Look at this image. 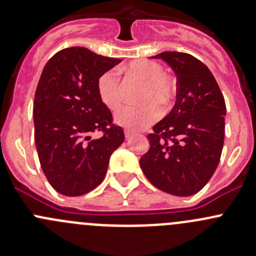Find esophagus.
Here are the masks:
<instances>
[{
	"label": "esophagus",
	"mask_w": 256,
	"mask_h": 256,
	"mask_svg": "<svg viewBox=\"0 0 256 256\" xmlns=\"http://www.w3.org/2000/svg\"><path fill=\"white\" fill-rule=\"evenodd\" d=\"M132 135H134V134L131 132V131H128V130H125V138H128H128H132Z\"/></svg>",
	"instance_id": "esophagus-1"
}]
</instances>
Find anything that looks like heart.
<instances>
[{
    "label": "heart",
    "mask_w": 256,
    "mask_h": 256,
    "mask_svg": "<svg viewBox=\"0 0 256 256\" xmlns=\"http://www.w3.org/2000/svg\"><path fill=\"white\" fill-rule=\"evenodd\" d=\"M125 70L128 76L144 82L141 99L147 102L140 106L122 108L115 115V122L130 130H141L158 118L161 108L157 101L164 106L171 104L176 96V82L164 73L161 64L150 59L130 62ZM96 90L100 102L108 109L118 110L120 108L122 102L120 86L112 70L106 72L98 79Z\"/></svg>",
    "instance_id": "heart-1"
}]
</instances>
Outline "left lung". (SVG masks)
<instances>
[{
	"label": "left lung",
	"mask_w": 256,
	"mask_h": 256,
	"mask_svg": "<svg viewBox=\"0 0 256 256\" xmlns=\"http://www.w3.org/2000/svg\"><path fill=\"white\" fill-rule=\"evenodd\" d=\"M166 62L177 76L174 109L147 136L150 150L140 166L156 188L187 197L200 192L213 176L224 144L223 94L206 64L180 52L151 56Z\"/></svg>",
	"instance_id": "1"
}]
</instances>
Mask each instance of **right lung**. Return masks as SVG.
<instances>
[{
  "label": "right lung",
  "instance_id": "obj_1",
  "mask_svg": "<svg viewBox=\"0 0 256 256\" xmlns=\"http://www.w3.org/2000/svg\"><path fill=\"white\" fill-rule=\"evenodd\" d=\"M120 62L72 47L54 54L43 69L33 108L34 141L43 172L60 194L76 197L96 188L125 140L96 90L98 79ZM95 130L104 135L92 139Z\"/></svg>",
  "mask_w": 256,
  "mask_h": 256
}]
</instances>
